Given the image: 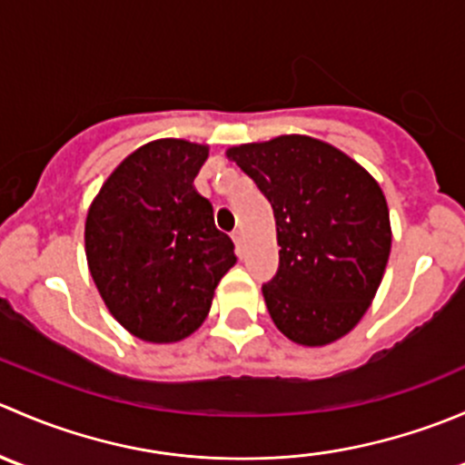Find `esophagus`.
<instances>
[{"label":"esophagus","instance_id":"34e87169","mask_svg":"<svg viewBox=\"0 0 465 465\" xmlns=\"http://www.w3.org/2000/svg\"><path fill=\"white\" fill-rule=\"evenodd\" d=\"M233 245H236V254L241 256L242 250H245V233L242 232H233Z\"/></svg>","mask_w":465,"mask_h":465}]
</instances>
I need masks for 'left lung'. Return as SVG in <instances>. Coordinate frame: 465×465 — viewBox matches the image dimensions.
I'll use <instances>...</instances> for the list:
<instances>
[{
	"label": "left lung",
	"mask_w": 465,
	"mask_h": 465,
	"mask_svg": "<svg viewBox=\"0 0 465 465\" xmlns=\"http://www.w3.org/2000/svg\"><path fill=\"white\" fill-rule=\"evenodd\" d=\"M270 200L279 272L262 285L274 326L290 341L326 346L349 335L376 297L391 223L371 173L308 134L227 148Z\"/></svg>",
	"instance_id": "left-lung-1"
}]
</instances>
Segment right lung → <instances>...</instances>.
Listing matches in <instances>:
<instances>
[{
	"label": "right lung",
	"mask_w": 465,
	"mask_h": 465,
	"mask_svg": "<svg viewBox=\"0 0 465 465\" xmlns=\"http://www.w3.org/2000/svg\"><path fill=\"white\" fill-rule=\"evenodd\" d=\"M206 157L209 145L186 139L139 145L87 209L85 256L98 294L130 335L150 344L193 335L238 261L193 186Z\"/></svg>",
	"instance_id": "1"
}]
</instances>
